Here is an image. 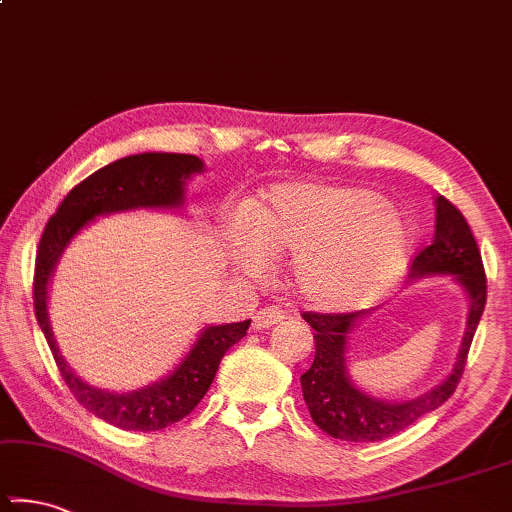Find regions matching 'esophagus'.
Here are the masks:
<instances>
[{
    "mask_svg": "<svg viewBox=\"0 0 512 512\" xmlns=\"http://www.w3.org/2000/svg\"><path fill=\"white\" fill-rule=\"evenodd\" d=\"M279 321H284V311L277 309V307H265L254 316V321H251V328L265 330V328H270V325L279 323Z\"/></svg>",
    "mask_w": 512,
    "mask_h": 512,
    "instance_id": "obj_1",
    "label": "esophagus"
}]
</instances>
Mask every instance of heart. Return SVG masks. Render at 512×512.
<instances>
[{
  "mask_svg": "<svg viewBox=\"0 0 512 512\" xmlns=\"http://www.w3.org/2000/svg\"><path fill=\"white\" fill-rule=\"evenodd\" d=\"M411 251V226L381 194L330 184H279L249 214L231 247L244 272L293 256V284L311 305H365L395 284Z\"/></svg>",
  "mask_w": 512,
  "mask_h": 512,
  "instance_id": "obj_1",
  "label": "heart"
}]
</instances>
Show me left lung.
<instances>
[{"instance_id":"1","label":"left lung","mask_w":512,"mask_h":512,"mask_svg":"<svg viewBox=\"0 0 512 512\" xmlns=\"http://www.w3.org/2000/svg\"><path fill=\"white\" fill-rule=\"evenodd\" d=\"M450 274L464 288L469 298L466 330L459 344L455 365L436 388L406 402H385L362 392L351 381L346 367V339L360 318L369 311H348V314H316L305 311L302 318L314 328L316 355L311 367L300 376L311 420L342 441H383L388 436L411 427L413 422L439 409L453 395L462 379L466 355L476 335L487 300V279L480 249L473 238L464 214L448 201L436 196V231L429 247L420 249L411 263V279Z\"/></svg>"}]
</instances>
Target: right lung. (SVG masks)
<instances>
[{
  "mask_svg": "<svg viewBox=\"0 0 512 512\" xmlns=\"http://www.w3.org/2000/svg\"><path fill=\"white\" fill-rule=\"evenodd\" d=\"M203 168L205 164L194 154L145 152L117 159L96 170L66 194L57 212L48 219L39 249H36L34 311L50 351L55 355L59 374L87 411L127 432H157L189 416L210 390L221 358L228 348L247 335L251 321L210 325L166 379L131 392H108L85 383L59 353L48 316L50 279L66 244L92 219L101 214L140 210V207L177 210L184 205L187 180L191 175L203 173Z\"/></svg>",
  "mask_w": 512,
  "mask_h": 512,
  "instance_id": "right-lung-1",
  "label": "right lung"
}]
</instances>
